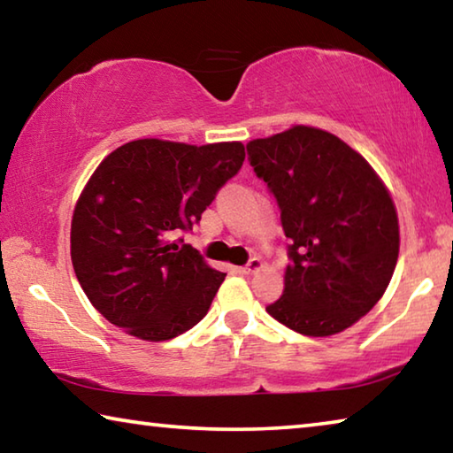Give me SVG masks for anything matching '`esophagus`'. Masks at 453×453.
I'll return each instance as SVG.
<instances>
[{
    "label": "esophagus",
    "instance_id": "obj_1",
    "mask_svg": "<svg viewBox=\"0 0 453 453\" xmlns=\"http://www.w3.org/2000/svg\"><path fill=\"white\" fill-rule=\"evenodd\" d=\"M259 267H262V259L259 257H251L248 264H245L243 267H237V272H240L242 275H250V273H256Z\"/></svg>",
    "mask_w": 453,
    "mask_h": 453
}]
</instances>
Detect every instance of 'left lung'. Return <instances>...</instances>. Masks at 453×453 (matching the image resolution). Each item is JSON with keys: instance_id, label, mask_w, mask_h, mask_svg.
<instances>
[{"instance_id": "8db88e82", "label": "left lung", "mask_w": 453, "mask_h": 453, "mask_svg": "<svg viewBox=\"0 0 453 453\" xmlns=\"http://www.w3.org/2000/svg\"><path fill=\"white\" fill-rule=\"evenodd\" d=\"M289 237L286 288L267 313L297 334H340L386 291L400 254L395 205L372 165L318 127L248 143Z\"/></svg>"}]
</instances>
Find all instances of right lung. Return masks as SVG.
I'll return each instance as SVG.
<instances>
[{
	"label": "right lung",
	"instance_id": "add662e5",
	"mask_svg": "<svg viewBox=\"0 0 453 453\" xmlns=\"http://www.w3.org/2000/svg\"><path fill=\"white\" fill-rule=\"evenodd\" d=\"M243 159L240 142L135 140L97 165L73 210L72 264L107 321L164 342L203 319L226 273L181 235Z\"/></svg>",
	"mask_w": 453,
	"mask_h": 453
}]
</instances>
